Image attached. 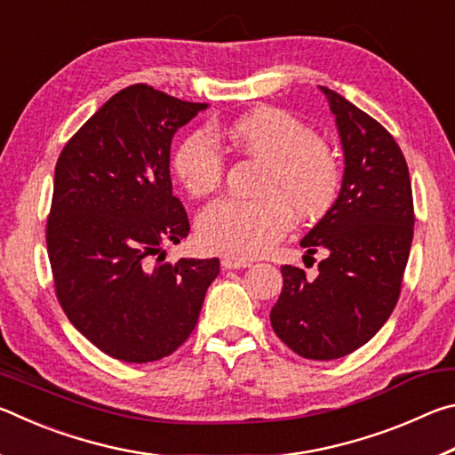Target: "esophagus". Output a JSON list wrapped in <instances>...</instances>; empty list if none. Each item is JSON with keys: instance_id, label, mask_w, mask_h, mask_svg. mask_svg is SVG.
<instances>
[{"instance_id": "1", "label": "esophagus", "mask_w": 455, "mask_h": 455, "mask_svg": "<svg viewBox=\"0 0 455 455\" xmlns=\"http://www.w3.org/2000/svg\"><path fill=\"white\" fill-rule=\"evenodd\" d=\"M222 268H246L251 267V260H238V259H233V257H225L220 260Z\"/></svg>"}]
</instances>
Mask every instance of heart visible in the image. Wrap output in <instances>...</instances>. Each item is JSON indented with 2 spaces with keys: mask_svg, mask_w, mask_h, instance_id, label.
<instances>
[{
  "mask_svg": "<svg viewBox=\"0 0 455 455\" xmlns=\"http://www.w3.org/2000/svg\"><path fill=\"white\" fill-rule=\"evenodd\" d=\"M238 152L263 163L255 200L219 198L196 219L206 251L238 260L265 255L299 220H317L335 204L341 168L333 150L305 122L276 108H259L225 128ZM172 172L192 196L217 190L225 176V154L204 128L176 144Z\"/></svg>",
  "mask_w": 455,
  "mask_h": 455,
  "instance_id": "b5f03b06",
  "label": "heart"
}]
</instances>
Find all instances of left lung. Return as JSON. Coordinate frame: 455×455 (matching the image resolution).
<instances>
[{
	"label": "left lung",
	"instance_id": "1",
	"mask_svg": "<svg viewBox=\"0 0 455 455\" xmlns=\"http://www.w3.org/2000/svg\"><path fill=\"white\" fill-rule=\"evenodd\" d=\"M345 150L339 198L307 235L309 255L325 251L315 279L283 265L271 309L276 337L305 359L345 357L365 345L397 305L413 238L410 171L395 138L337 92L323 88Z\"/></svg>",
	"mask_w": 455,
	"mask_h": 455
}]
</instances>
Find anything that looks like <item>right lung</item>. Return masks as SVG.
I'll return each mask as SVG.
<instances>
[{
	"label": "right lung",
	"instance_id": "1",
	"mask_svg": "<svg viewBox=\"0 0 455 455\" xmlns=\"http://www.w3.org/2000/svg\"><path fill=\"white\" fill-rule=\"evenodd\" d=\"M209 104L148 84L114 94L66 142L45 244L58 303L96 347L126 363L174 353L198 321L219 259L163 263L190 233L172 196L171 142Z\"/></svg>",
	"mask_w": 455,
	"mask_h": 455
}]
</instances>
